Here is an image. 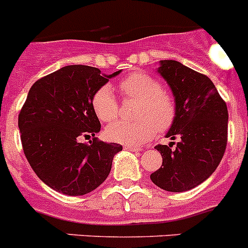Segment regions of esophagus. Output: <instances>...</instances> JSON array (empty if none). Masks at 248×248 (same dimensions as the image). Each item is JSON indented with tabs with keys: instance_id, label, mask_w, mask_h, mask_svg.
Here are the masks:
<instances>
[{
	"instance_id": "esophagus-1",
	"label": "esophagus",
	"mask_w": 248,
	"mask_h": 248,
	"mask_svg": "<svg viewBox=\"0 0 248 248\" xmlns=\"http://www.w3.org/2000/svg\"><path fill=\"white\" fill-rule=\"evenodd\" d=\"M124 149L128 151H133V153H140V151H141V149L140 148H135V146H130V145H125L124 146Z\"/></svg>"
}]
</instances>
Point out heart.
Returning a JSON list of instances; mask_svg holds the SVG:
<instances>
[{
    "label": "heart",
    "instance_id": "b5f03b06",
    "mask_svg": "<svg viewBox=\"0 0 248 248\" xmlns=\"http://www.w3.org/2000/svg\"><path fill=\"white\" fill-rule=\"evenodd\" d=\"M120 92L125 99L139 100L137 122L118 120L109 124L105 135L111 141L126 145H141L154 137L156 129L168 130L176 118V103L174 98L163 91L154 77L145 73H131L120 82ZM92 107L102 122H111L118 117L119 104L109 84L95 91Z\"/></svg>",
    "mask_w": 248,
    "mask_h": 248
}]
</instances>
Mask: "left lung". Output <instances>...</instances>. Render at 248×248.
<instances>
[{"label": "left lung", "mask_w": 248, "mask_h": 248, "mask_svg": "<svg viewBox=\"0 0 248 248\" xmlns=\"http://www.w3.org/2000/svg\"><path fill=\"white\" fill-rule=\"evenodd\" d=\"M163 77L176 103V118L166 133L180 139L176 148L155 146L163 165L150 175L160 189L170 192L191 190L209 179L220 164L227 144L226 103L209 77L176 61H160Z\"/></svg>", "instance_id": "obj_1"}]
</instances>
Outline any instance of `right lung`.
Instances as JSON below:
<instances>
[{
    "mask_svg": "<svg viewBox=\"0 0 248 248\" xmlns=\"http://www.w3.org/2000/svg\"><path fill=\"white\" fill-rule=\"evenodd\" d=\"M120 72L107 76L89 65H65L31 87L18 115L22 148L37 176L56 191L85 195L108 177L123 146L94 138L100 122L92 98ZM91 136L89 144L79 141Z\"/></svg>",
    "mask_w": 248,
    "mask_h": 248,
    "instance_id": "obj_1",
    "label": "right lung"
}]
</instances>
